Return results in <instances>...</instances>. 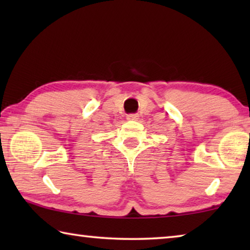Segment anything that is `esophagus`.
<instances>
[{
    "mask_svg": "<svg viewBox=\"0 0 250 250\" xmlns=\"http://www.w3.org/2000/svg\"><path fill=\"white\" fill-rule=\"evenodd\" d=\"M126 119H128V120H138L139 116L138 115H129L128 117H126Z\"/></svg>",
    "mask_w": 250,
    "mask_h": 250,
    "instance_id": "34e87169",
    "label": "esophagus"
}]
</instances>
